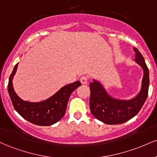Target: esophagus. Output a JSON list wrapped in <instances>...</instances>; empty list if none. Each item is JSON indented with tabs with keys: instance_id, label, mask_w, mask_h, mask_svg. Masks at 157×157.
<instances>
[{
	"instance_id": "1",
	"label": "esophagus",
	"mask_w": 157,
	"mask_h": 157,
	"mask_svg": "<svg viewBox=\"0 0 157 157\" xmlns=\"http://www.w3.org/2000/svg\"><path fill=\"white\" fill-rule=\"evenodd\" d=\"M88 80H89L88 77H86V76L81 77V78H80L81 83H82V84H86L88 82Z\"/></svg>"
}]
</instances>
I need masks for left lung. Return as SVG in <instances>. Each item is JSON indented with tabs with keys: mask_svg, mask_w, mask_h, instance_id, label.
Returning a JSON list of instances; mask_svg holds the SVG:
<instances>
[{
	"mask_svg": "<svg viewBox=\"0 0 157 157\" xmlns=\"http://www.w3.org/2000/svg\"><path fill=\"white\" fill-rule=\"evenodd\" d=\"M135 52V61L143 69L142 87L137 96L129 100L113 98L108 94L102 85L94 80L89 85V105L91 112L97 120L108 125L122 124L131 120L139 113L147 97L149 87V71L144 57L137 48Z\"/></svg>",
	"mask_w": 157,
	"mask_h": 157,
	"instance_id": "8db88e82",
	"label": "left lung"
}]
</instances>
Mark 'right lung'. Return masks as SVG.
Wrapping results in <instances>:
<instances>
[{
    "label": "right lung",
    "mask_w": 157,
    "mask_h": 157,
    "mask_svg": "<svg viewBox=\"0 0 157 157\" xmlns=\"http://www.w3.org/2000/svg\"><path fill=\"white\" fill-rule=\"evenodd\" d=\"M17 64L13 68L8 83V92L14 109L23 118L35 125L48 126L58 122L66 113L70 95L81 86L80 81L65 86L55 94L43 102L23 101L16 94L12 86V79L17 71Z\"/></svg>",
    "instance_id": "obj_1"
}]
</instances>
